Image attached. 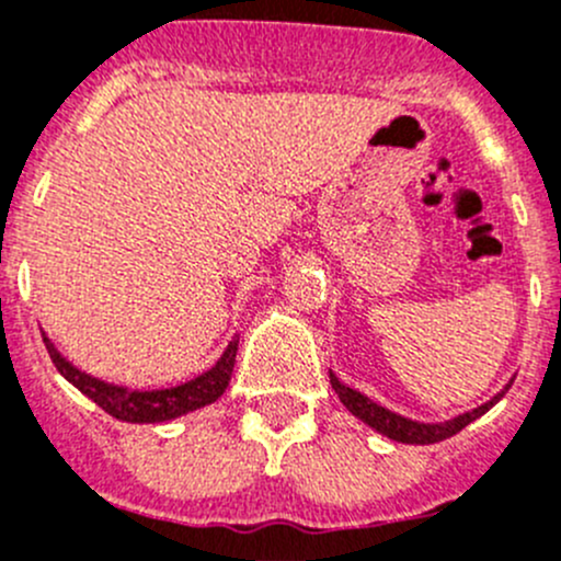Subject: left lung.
Wrapping results in <instances>:
<instances>
[{
    "instance_id": "1",
    "label": "left lung",
    "mask_w": 561,
    "mask_h": 561,
    "mask_svg": "<svg viewBox=\"0 0 561 561\" xmlns=\"http://www.w3.org/2000/svg\"><path fill=\"white\" fill-rule=\"evenodd\" d=\"M330 386H333V391L339 393L341 404H344V408L350 410L355 419H360L366 426H371L375 432H380L382 437H388V440H397V444L430 446V444H440V440H446V437L457 435V432L466 430L471 421H477L479 415L488 413V410L493 408V404L499 402L506 391H510L512 380L506 382V386L501 388L493 399H488L484 404H479V408L466 410V413L455 415V419H449V421H430V424H426V421L408 419V415H399V413H393V410L382 408V404H377L375 399H369L366 393L344 386V382H341L333 371H330Z\"/></svg>"
}]
</instances>
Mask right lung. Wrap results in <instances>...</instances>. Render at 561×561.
Listing matches in <instances>:
<instances>
[{
	"label": "right lung",
	"mask_w": 561,
	"mask_h": 561,
	"mask_svg": "<svg viewBox=\"0 0 561 561\" xmlns=\"http://www.w3.org/2000/svg\"><path fill=\"white\" fill-rule=\"evenodd\" d=\"M46 350L51 355V364L57 366L62 377L71 382L77 391L84 397L93 399L104 413H110L117 421H129V424H168V421L181 419L186 413L206 408V404L217 402L226 393L228 382H231L233 364H237V350H239V333L231 335L228 346L222 355L217 357L215 366L206 369L204 375L192 377V380L181 382V386L170 388H129L117 386V382L101 380V377L88 375L79 366H73L55 341L44 333Z\"/></svg>",
	"instance_id": "add662e5"
}]
</instances>
